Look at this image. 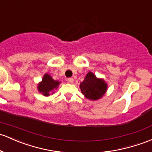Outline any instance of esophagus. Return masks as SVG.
Here are the masks:
<instances>
[{
    "label": "esophagus",
    "mask_w": 152,
    "mask_h": 152,
    "mask_svg": "<svg viewBox=\"0 0 152 152\" xmlns=\"http://www.w3.org/2000/svg\"><path fill=\"white\" fill-rule=\"evenodd\" d=\"M67 80V82L69 83H72L73 82H74V80H73L72 77L67 78V80Z\"/></svg>",
    "instance_id": "esophagus-1"
}]
</instances>
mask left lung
Wrapping results in <instances>:
<instances>
[{
  "instance_id": "8db88e82",
  "label": "left lung",
  "mask_w": 152,
  "mask_h": 152,
  "mask_svg": "<svg viewBox=\"0 0 152 152\" xmlns=\"http://www.w3.org/2000/svg\"><path fill=\"white\" fill-rule=\"evenodd\" d=\"M80 88L86 99L94 101L101 99L105 94L107 84L104 80L97 78L94 73L89 72L80 85Z\"/></svg>"
}]
</instances>
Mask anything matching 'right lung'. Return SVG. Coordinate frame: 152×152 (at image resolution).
Instances as JSON below:
<instances>
[{
    "label": "right lung",
    "instance_id": "add662e5",
    "mask_svg": "<svg viewBox=\"0 0 152 152\" xmlns=\"http://www.w3.org/2000/svg\"><path fill=\"white\" fill-rule=\"evenodd\" d=\"M60 82L58 80H54L51 76L48 74L44 75L42 81L39 83L37 86L39 92L41 93L45 96H48L50 94H53V90L58 88Z\"/></svg>",
    "mask_w": 152,
    "mask_h": 152
}]
</instances>
